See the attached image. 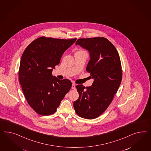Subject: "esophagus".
I'll list each match as a JSON object with an SVG mask.
<instances>
[{
  "instance_id": "obj_1",
  "label": "esophagus",
  "mask_w": 151,
  "mask_h": 151,
  "mask_svg": "<svg viewBox=\"0 0 151 151\" xmlns=\"http://www.w3.org/2000/svg\"><path fill=\"white\" fill-rule=\"evenodd\" d=\"M71 88L73 90H75L76 88V85L75 83H73L72 84V86H71Z\"/></svg>"
}]
</instances>
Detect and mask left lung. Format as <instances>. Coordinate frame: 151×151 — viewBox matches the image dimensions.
Listing matches in <instances>:
<instances>
[{
  "mask_svg": "<svg viewBox=\"0 0 151 151\" xmlns=\"http://www.w3.org/2000/svg\"><path fill=\"white\" fill-rule=\"evenodd\" d=\"M76 45L90 53L86 71L94 81L90 87L76 86L79 97L73 107L79 116L93 119L106 110L118 91L122 80L120 59L114 45L104 37L80 38Z\"/></svg>",
  "mask_w": 151,
  "mask_h": 151,
  "instance_id": "obj_1",
  "label": "left lung"
}]
</instances>
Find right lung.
Wrapping results in <instances>:
<instances>
[{
    "label": "right lung",
    "instance_id": "1",
    "mask_svg": "<svg viewBox=\"0 0 151 151\" xmlns=\"http://www.w3.org/2000/svg\"><path fill=\"white\" fill-rule=\"evenodd\" d=\"M76 41V38L40 37L32 42L22 54L19 81L27 102L37 114L54 113L71 88L69 80H60L52 73L63 53Z\"/></svg>",
    "mask_w": 151,
    "mask_h": 151
}]
</instances>
